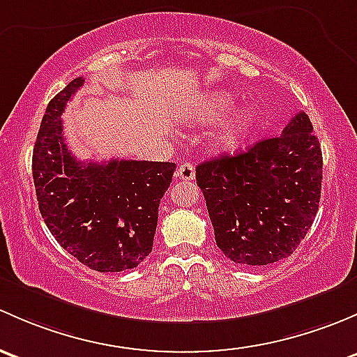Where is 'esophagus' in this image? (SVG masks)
<instances>
[{
  "mask_svg": "<svg viewBox=\"0 0 357 357\" xmlns=\"http://www.w3.org/2000/svg\"><path fill=\"white\" fill-rule=\"evenodd\" d=\"M177 177L182 180H194L196 177V168L192 163H182L177 170Z\"/></svg>",
  "mask_w": 357,
  "mask_h": 357,
  "instance_id": "34e87169",
  "label": "esophagus"
}]
</instances>
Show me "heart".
Here are the masks:
<instances>
[{
    "mask_svg": "<svg viewBox=\"0 0 357 357\" xmlns=\"http://www.w3.org/2000/svg\"><path fill=\"white\" fill-rule=\"evenodd\" d=\"M232 105L234 96L227 91H208V93L201 94V96L187 102L185 106L178 108L177 116L183 123L208 125L229 112ZM255 123V108L248 105L238 106L215 125V128L209 134V144L218 153H232L251 134Z\"/></svg>",
    "mask_w": 357,
    "mask_h": 357,
    "instance_id": "1",
    "label": "heart"
}]
</instances>
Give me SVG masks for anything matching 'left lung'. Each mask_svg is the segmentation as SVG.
Listing matches in <instances>:
<instances>
[{
    "label": "left lung",
    "instance_id": "left-lung-1",
    "mask_svg": "<svg viewBox=\"0 0 357 357\" xmlns=\"http://www.w3.org/2000/svg\"><path fill=\"white\" fill-rule=\"evenodd\" d=\"M196 180L227 258L251 266L289 258L313 225L321 194V148L310 116L297 113L282 135L197 165Z\"/></svg>",
    "mask_w": 357,
    "mask_h": 357
}]
</instances>
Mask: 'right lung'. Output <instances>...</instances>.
Here are the masks:
<instances>
[{
	"label": "right lung",
	"mask_w": 357,
	"mask_h": 357,
	"mask_svg": "<svg viewBox=\"0 0 357 357\" xmlns=\"http://www.w3.org/2000/svg\"><path fill=\"white\" fill-rule=\"evenodd\" d=\"M82 84V77L73 79L43 116L32 154L39 211L58 244L91 270H130L153 251L160 199L175 163L77 161L65 142L61 113Z\"/></svg>",
	"instance_id": "right-lung-1"
}]
</instances>
